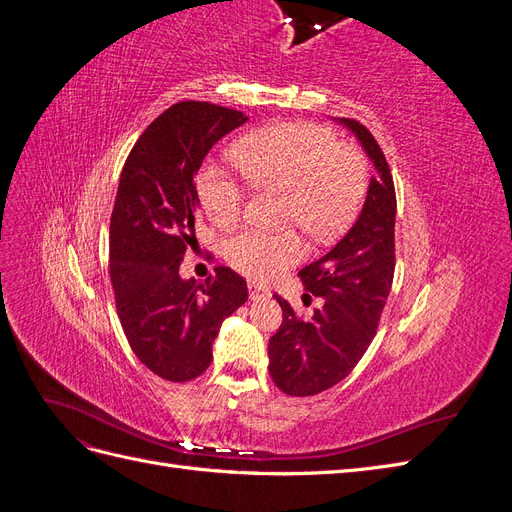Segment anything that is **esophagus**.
Wrapping results in <instances>:
<instances>
[{"label":"esophagus","instance_id":"34e87169","mask_svg":"<svg viewBox=\"0 0 512 512\" xmlns=\"http://www.w3.org/2000/svg\"><path fill=\"white\" fill-rule=\"evenodd\" d=\"M247 288H250V299H254V301H258V299H269V297H271V290L262 288V286L256 284V282H250V284H247Z\"/></svg>","mask_w":512,"mask_h":512}]
</instances>
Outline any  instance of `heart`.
<instances>
[{
  "label": "heart",
  "mask_w": 512,
  "mask_h": 512,
  "mask_svg": "<svg viewBox=\"0 0 512 512\" xmlns=\"http://www.w3.org/2000/svg\"><path fill=\"white\" fill-rule=\"evenodd\" d=\"M232 156L256 190L286 196L284 224H299L314 239L339 235L361 207L365 162L356 149L339 145L327 128L280 123L245 136ZM198 194L218 226L237 224L243 215L245 190L218 170L200 177ZM303 254L305 245L297 232L241 230L224 243L228 265L258 282L282 275Z\"/></svg>",
  "instance_id": "obj_1"
}]
</instances>
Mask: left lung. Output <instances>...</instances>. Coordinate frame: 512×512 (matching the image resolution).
<instances>
[{"label":"left lung","mask_w":512,"mask_h":512,"mask_svg":"<svg viewBox=\"0 0 512 512\" xmlns=\"http://www.w3.org/2000/svg\"><path fill=\"white\" fill-rule=\"evenodd\" d=\"M359 138L378 175L371 177L365 205L331 252L299 271L322 307L301 320L288 301L282 324L269 339V374L292 397H309L342 382L376 335L395 273L397 198L389 162L371 132L356 119L337 117Z\"/></svg>","instance_id":"8db88e82"}]
</instances>
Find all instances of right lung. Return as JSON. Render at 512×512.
I'll list each match as a JSON object with an SVG mask.
<instances>
[{
	"label": "right lung",
	"instance_id": "right-lung-1",
	"mask_svg": "<svg viewBox=\"0 0 512 512\" xmlns=\"http://www.w3.org/2000/svg\"><path fill=\"white\" fill-rule=\"evenodd\" d=\"M245 121L235 108L177 102L149 123L121 170L108 256L117 314L138 361L170 382L203 374L224 318L247 301L245 280L228 267L203 284L179 275L196 239L194 177L209 149Z\"/></svg>",
	"mask_w": 512,
	"mask_h": 512
}]
</instances>
